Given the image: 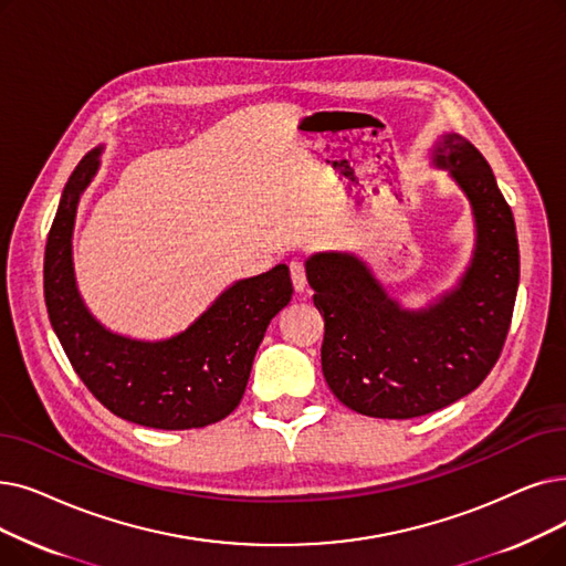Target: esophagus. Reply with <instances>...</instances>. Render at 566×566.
I'll list each match as a JSON object with an SVG mask.
<instances>
[{
  "instance_id": "1",
  "label": "esophagus",
  "mask_w": 566,
  "mask_h": 566,
  "mask_svg": "<svg viewBox=\"0 0 566 566\" xmlns=\"http://www.w3.org/2000/svg\"><path fill=\"white\" fill-rule=\"evenodd\" d=\"M291 270V282H293V289H296V293H303L307 289V277H305V265L301 261H291L289 265Z\"/></svg>"
}]
</instances>
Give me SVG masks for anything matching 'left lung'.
I'll return each instance as SVG.
<instances>
[{"instance_id":"left-lung-1","label":"left lung","mask_w":566,"mask_h":566,"mask_svg":"<svg viewBox=\"0 0 566 566\" xmlns=\"http://www.w3.org/2000/svg\"><path fill=\"white\" fill-rule=\"evenodd\" d=\"M430 161L460 187L474 219L472 259L453 289L405 307L354 252L305 261L326 322V384L342 405L375 419H413L472 392L500 358L518 293V238L493 168L458 134H441Z\"/></svg>"}]
</instances>
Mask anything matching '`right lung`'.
Wrapping results in <instances>:
<instances>
[{"mask_svg":"<svg viewBox=\"0 0 566 566\" xmlns=\"http://www.w3.org/2000/svg\"><path fill=\"white\" fill-rule=\"evenodd\" d=\"M102 153L96 147L73 170L48 233L43 293L53 331L92 396L119 419L157 430L222 421L242 400L268 324L291 301L289 268L233 282L174 337L113 333L87 310L73 270L76 212Z\"/></svg>","mask_w":566,"mask_h":566,"instance_id":"obj_1","label":"right lung"}]
</instances>
